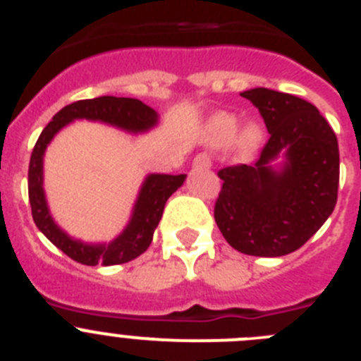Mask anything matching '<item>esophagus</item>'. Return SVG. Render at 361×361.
<instances>
[{
	"label": "esophagus",
	"mask_w": 361,
	"mask_h": 361,
	"mask_svg": "<svg viewBox=\"0 0 361 361\" xmlns=\"http://www.w3.org/2000/svg\"><path fill=\"white\" fill-rule=\"evenodd\" d=\"M209 166H212V159H209V155H206V153H200V155H197V157L193 159V168H195V170H208Z\"/></svg>",
	"instance_id": "esophagus-1"
}]
</instances>
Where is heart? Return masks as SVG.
<instances>
[{
    "mask_svg": "<svg viewBox=\"0 0 361 361\" xmlns=\"http://www.w3.org/2000/svg\"><path fill=\"white\" fill-rule=\"evenodd\" d=\"M238 130V119L231 114H219L208 124L209 141L216 146H224L231 141ZM262 126L255 121L244 124L237 133V148L242 153H251L258 148L262 141Z\"/></svg>",
    "mask_w": 361,
    "mask_h": 361,
    "instance_id": "1",
    "label": "heart"
}]
</instances>
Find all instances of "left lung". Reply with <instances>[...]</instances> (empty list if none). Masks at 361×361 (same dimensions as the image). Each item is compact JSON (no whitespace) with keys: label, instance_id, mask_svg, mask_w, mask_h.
Masks as SVG:
<instances>
[{"label":"left lung","instance_id":"obj_1","mask_svg":"<svg viewBox=\"0 0 361 361\" xmlns=\"http://www.w3.org/2000/svg\"><path fill=\"white\" fill-rule=\"evenodd\" d=\"M240 95L258 108L269 141L251 166L219 171L222 190L215 222L240 253L282 257L302 247L336 206V135L317 106L296 95L269 88ZM280 157L283 162L276 166Z\"/></svg>","mask_w":361,"mask_h":361}]
</instances>
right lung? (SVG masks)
I'll use <instances>...</instances> for the list:
<instances>
[{
  "label": "right lung",
  "instance_id": "add662e5",
  "mask_svg": "<svg viewBox=\"0 0 361 361\" xmlns=\"http://www.w3.org/2000/svg\"><path fill=\"white\" fill-rule=\"evenodd\" d=\"M99 121L130 133H145L157 126L159 114L139 99L103 95L95 99H82L68 104L52 117L37 139L28 166V200L32 219L37 229L49 238L57 250L68 255L72 260L85 266H116L130 262L145 253L152 244L153 231L161 222L166 200L173 195L186 180V175L149 173L137 195L130 222L119 237L108 244H88L70 237L52 219L43 190V157L47 146L56 133L72 121Z\"/></svg>",
  "mask_w": 361,
  "mask_h": 361
}]
</instances>
